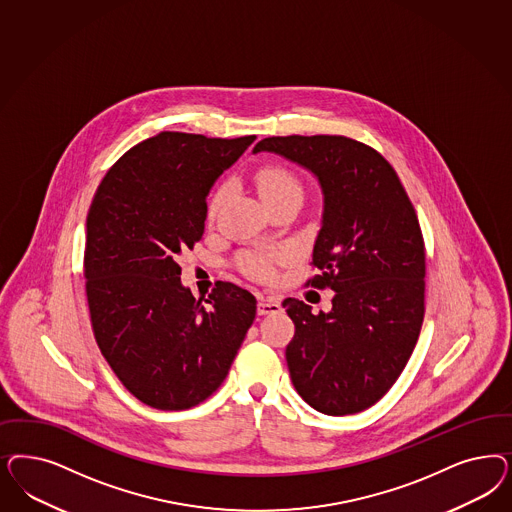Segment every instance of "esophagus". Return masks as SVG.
<instances>
[{"mask_svg":"<svg viewBox=\"0 0 512 512\" xmlns=\"http://www.w3.org/2000/svg\"><path fill=\"white\" fill-rule=\"evenodd\" d=\"M282 307L279 301H271V299H262L260 303H258V314L260 316H271V314L281 313Z\"/></svg>","mask_w":512,"mask_h":512,"instance_id":"34e87169","label":"esophagus"}]
</instances>
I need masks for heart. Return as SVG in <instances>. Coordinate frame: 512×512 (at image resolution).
<instances>
[{"mask_svg":"<svg viewBox=\"0 0 512 512\" xmlns=\"http://www.w3.org/2000/svg\"><path fill=\"white\" fill-rule=\"evenodd\" d=\"M256 182L260 196L264 198L265 205L271 201L284 198H303V184L296 173L286 165L267 164L258 169ZM231 182H222L213 196L209 199L207 213L209 218L222 209L226 199L230 198ZM286 254L281 250L275 252H247L241 256V269L254 281H271L275 277V264L281 262Z\"/></svg>","mask_w":512,"mask_h":512,"instance_id":"1","label":"heart"}]
</instances>
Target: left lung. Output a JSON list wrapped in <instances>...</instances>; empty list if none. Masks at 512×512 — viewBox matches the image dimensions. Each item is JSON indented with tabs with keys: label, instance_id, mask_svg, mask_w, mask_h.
<instances>
[{
	"label": "left lung",
	"instance_id": "obj_1",
	"mask_svg": "<svg viewBox=\"0 0 512 512\" xmlns=\"http://www.w3.org/2000/svg\"><path fill=\"white\" fill-rule=\"evenodd\" d=\"M309 169L324 196L309 281L335 292L330 313L288 297L296 324L286 362L297 394L318 413H360L384 396L413 354L424 322L426 248L413 203L379 152L343 135L267 137Z\"/></svg>",
	"mask_w": 512,
	"mask_h": 512
}]
</instances>
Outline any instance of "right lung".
<instances>
[{
	"label": "right lung",
	"instance_id": "obj_1",
	"mask_svg": "<svg viewBox=\"0 0 512 512\" xmlns=\"http://www.w3.org/2000/svg\"><path fill=\"white\" fill-rule=\"evenodd\" d=\"M256 135L162 132L135 145L96 190L86 218L84 277L103 358L141 403L196 407L224 382L256 316V297L216 282L196 301L182 250L205 230L207 194Z\"/></svg>",
	"mask_w": 512,
	"mask_h": 512
}]
</instances>
